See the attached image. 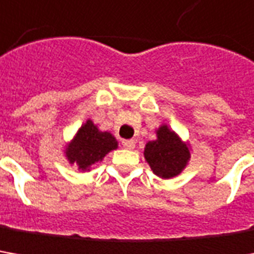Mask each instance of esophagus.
I'll use <instances>...</instances> for the list:
<instances>
[{
	"label": "esophagus",
	"mask_w": 254,
	"mask_h": 254,
	"mask_svg": "<svg viewBox=\"0 0 254 254\" xmlns=\"http://www.w3.org/2000/svg\"><path fill=\"white\" fill-rule=\"evenodd\" d=\"M123 147L126 149H134L135 148V141L134 139H123Z\"/></svg>",
	"instance_id": "1"
}]
</instances>
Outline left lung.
<instances>
[{
	"mask_svg": "<svg viewBox=\"0 0 254 254\" xmlns=\"http://www.w3.org/2000/svg\"><path fill=\"white\" fill-rule=\"evenodd\" d=\"M156 139L148 141L144 158L158 178L172 179L186 169L191 158V145L183 141L168 124H161L156 130Z\"/></svg>",
	"mask_w": 254,
	"mask_h": 254,
	"instance_id": "left-lung-1",
	"label": "left lung"
}]
</instances>
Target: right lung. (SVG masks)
<instances>
[{
    "mask_svg": "<svg viewBox=\"0 0 254 254\" xmlns=\"http://www.w3.org/2000/svg\"><path fill=\"white\" fill-rule=\"evenodd\" d=\"M119 142L109 131L99 127L88 119L78 128L75 135L64 147V155L69 165H76L78 171L89 172L96 162H102L110 151L117 149Z\"/></svg>",
    "mask_w": 254,
    "mask_h": 254,
    "instance_id": "add662e5",
    "label": "right lung"
}]
</instances>
